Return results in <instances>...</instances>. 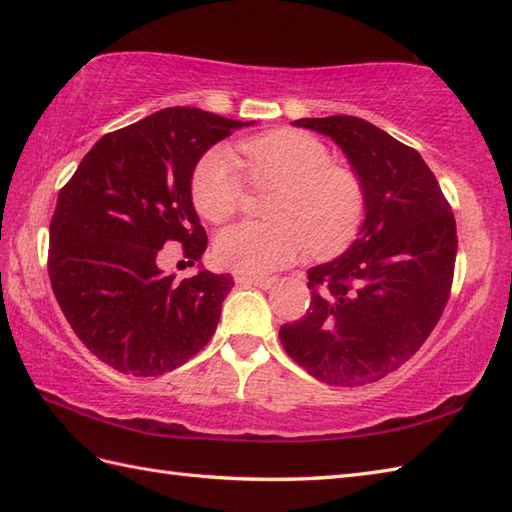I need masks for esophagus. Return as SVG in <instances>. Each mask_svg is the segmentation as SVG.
Listing matches in <instances>:
<instances>
[{
	"label": "esophagus",
	"mask_w": 512,
	"mask_h": 512,
	"mask_svg": "<svg viewBox=\"0 0 512 512\" xmlns=\"http://www.w3.org/2000/svg\"><path fill=\"white\" fill-rule=\"evenodd\" d=\"M235 281L237 284H250L262 290H268L277 284L275 277H255V275H235Z\"/></svg>",
	"instance_id": "obj_1"
}]
</instances>
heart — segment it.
Segmentation results:
<instances>
[{
    "instance_id": "b5f03b06",
    "label": "heart",
    "mask_w": 512,
    "mask_h": 512,
    "mask_svg": "<svg viewBox=\"0 0 512 512\" xmlns=\"http://www.w3.org/2000/svg\"><path fill=\"white\" fill-rule=\"evenodd\" d=\"M231 151L211 149L193 171L195 209L211 222L231 217L244 198L242 165L255 187H275L268 222H239L215 239V257L242 275H266L288 266L310 246L332 255L352 242L365 213V193L352 171L332 165L317 136L281 129L244 140Z\"/></svg>"
}]
</instances>
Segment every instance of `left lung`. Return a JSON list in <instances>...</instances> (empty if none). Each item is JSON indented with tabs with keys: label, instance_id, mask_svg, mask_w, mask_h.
Masks as SVG:
<instances>
[{
	"label": "left lung",
	"instance_id": "1",
	"mask_svg": "<svg viewBox=\"0 0 512 512\" xmlns=\"http://www.w3.org/2000/svg\"><path fill=\"white\" fill-rule=\"evenodd\" d=\"M330 136L365 193V220L343 255L308 270L312 301L281 325L288 356L328 385L376 383L427 341L449 301L458 233L416 149L356 116L299 118Z\"/></svg>",
	"mask_w": 512,
	"mask_h": 512
}]
</instances>
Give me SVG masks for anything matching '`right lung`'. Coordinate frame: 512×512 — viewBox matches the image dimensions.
Masks as SVG:
<instances>
[{
    "instance_id": "add662e5",
    "label": "right lung",
    "mask_w": 512,
    "mask_h": 512,
    "mask_svg": "<svg viewBox=\"0 0 512 512\" xmlns=\"http://www.w3.org/2000/svg\"><path fill=\"white\" fill-rule=\"evenodd\" d=\"M198 107H167L105 134L59 191L48 275L65 319L88 350L123 374L160 376L211 341L231 275L178 281L158 266L180 242L191 266L206 233L191 200L200 158L233 129Z\"/></svg>"
}]
</instances>
